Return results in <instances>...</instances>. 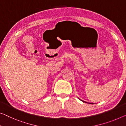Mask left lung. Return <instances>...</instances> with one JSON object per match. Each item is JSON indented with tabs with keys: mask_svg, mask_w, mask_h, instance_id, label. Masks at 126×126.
I'll list each match as a JSON object with an SVG mask.
<instances>
[{
	"mask_svg": "<svg viewBox=\"0 0 126 126\" xmlns=\"http://www.w3.org/2000/svg\"><path fill=\"white\" fill-rule=\"evenodd\" d=\"M82 101V100H81ZM83 102H84V101H83Z\"/></svg>",
	"mask_w": 126,
	"mask_h": 126,
	"instance_id": "left-lung-1",
	"label": "left lung"
}]
</instances>
